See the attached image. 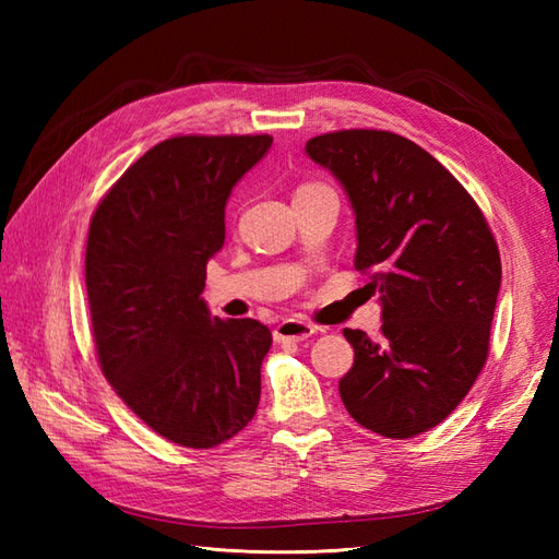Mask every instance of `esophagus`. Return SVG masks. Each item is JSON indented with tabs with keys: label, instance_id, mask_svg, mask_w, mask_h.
I'll return each instance as SVG.
<instances>
[{
	"label": "esophagus",
	"instance_id": "esophagus-1",
	"mask_svg": "<svg viewBox=\"0 0 559 559\" xmlns=\"http://www.w3.org/2000/svg\"><path fill=\"white\" fill-rule=\"evenodd\" d=\"M312 334H317V326H312L310 322H302V319H283V322L273 329V338L278 343L307 341Z\"/></svg>",
	"mask_w": 559,
	"mask_h": 559
}]
</instances>
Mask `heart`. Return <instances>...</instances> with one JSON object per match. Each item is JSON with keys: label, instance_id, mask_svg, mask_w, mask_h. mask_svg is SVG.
Segmentation results:
<instances>
[{"label": "heart", "instance_id": "obj_1", "mask_svg": "<svg viewBox=\"0 0 559 559\" xmlns=\"http://www.w3.org/2000/svg\"><path fill=\"white\" fill-rule=\"evenodd\" d=\"M312 187H322V185H302L300 189H312Z\"/></svg>", "mask_w": 559, "mask_h": 559}]
</instances>
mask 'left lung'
Returning <instances> with one entry per match:
<instances>
[{
    "mask_svg": "<svg viewBox=\"0 0 559 559\" xmlns=\"http://www.w3.org/2000/svg\"><path fill=\"white\" fill-rule=\"evenodd\" d=\"M305 151L348 192L355 269L384 305L377 341L343 331L355 350L338 382L343 406L389 439L432 430L476 384L490 353L502 281L490 225L466 187L406 136L341 129Z\"/></svg>",
    "mask_w": 559,
    "mask_h": 559,
    "instance_id": "8db88e82",
    "label": "left lung"
}]
</instances>
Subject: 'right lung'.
<instances>
[{
	"label": "right lung",
	"instance_id": "add662e5",
	"mask_svg": "<svg viewBox=\"0 0 559 559\" xmlns=\"http://www.w3.org/2000/svg\"><path fill=\"white\" fill-rule=\"evenodd\" d=\"M269 134H180L129 165L88 225L93 346L115 394L173 444L213 449L252 423L269 326L209 317L225 201Z\"/></svg>",
	"mask_w": 559,
	"mask_h": 559
}]
</instances>
